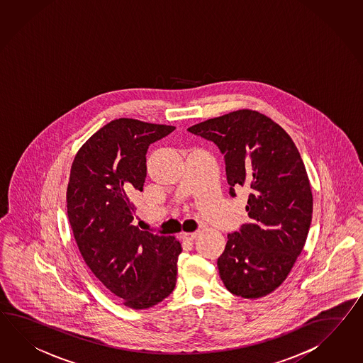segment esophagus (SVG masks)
<instances>
[{
	"label": "esophagus",
	"instance_id": "1",
	"mask_svg": "<svg viewBox=\"0 0 363 363\" xmlns=\"http://www.w3.org/2000/svg\"><path fill=\"white\" fill-rule=\"evenodd\" d=\"M199 233L198 232H191V233H187V232H185V233H182L181 236H182V239L184 240H194L196 239V236H198Z\"/></svg>",
	"mask_w": 363,
	"mask_h": 363
}]
</instances>
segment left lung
Instances as JSON below:
<instances>
[{"instance_id": "left-lung-1", "label": "left lung", "mask_w": 363, "mask_h": 363, "mask_svg": "<svg viewBox=\"0 0 363 363\" xmlns=\"http://www.w3.org/2000/svg\"><path fill=\"white\" fill-rule=\"evenodd\" d=\"M225 159L230 194L250 193V223L228 235L218 269L225 289L245 299L278 289L301 255L312 220L310 179L290 135L269 116L242 108L187 128Z\"/></svg>"}]
</instances>
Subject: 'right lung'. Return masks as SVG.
Returning a JSON list of instances; mask_svg holds the SVG:
<instances>
[{
    "instance_id": "1",
    "label": "right lung",
    "mask_w": 363,
    "mask_h": 363,
    "mask_svg": "<svg viewBox=\"0 0 363 363\" xmlns=\"http://www.w3.org/2000/svg\"><path fill=\"white\" fill-rule=\"evenodd\" d=\"M174 125L119 118L82 144L72 164L67 213L81 256L133 310H147L176 287L181 242L133 225L131 196L143 191L147 150Z\"/></svg>"
}]
</instances>
